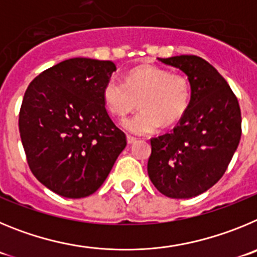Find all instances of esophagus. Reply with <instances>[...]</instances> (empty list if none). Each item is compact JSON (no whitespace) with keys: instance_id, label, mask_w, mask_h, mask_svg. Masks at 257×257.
Here are the masks:
<instances>
[{"instance_id":"esophagus-1","label":"esophagus","mask_w":257,"mask_h":257,"mask_svg":"<svg viewBox=\"0 0 257 257\" xmlns=\"http://www.w3.org/2000/svg\"><path fill=\"white\" fill-rule=\"evenodd\" d=\"M126 141H128V145H132L137 141V138L133 137V136H126Z\"/></svg>"}]
</instances>
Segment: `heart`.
I'll return each instance as SVG.
<instances>
[{"instance_id": "obj_1", "label": "heart", "mask_w": 257, "mask_h": 257, "mask_svg": "<svg viewBox=\"0 0 257 257\" xmlns=\"http://www.w3.org/2000/svg\"><path fill=\"white\" fill-rule=\"evenodd\" d=\"M103 102L114 116L124 117L141 100V110L123 121L131 133L145 136L177 123L191 102V87L183 75L155 66H142L128 73L125 80L111 75L102 89Z\"/></svg>"}]
</instances>
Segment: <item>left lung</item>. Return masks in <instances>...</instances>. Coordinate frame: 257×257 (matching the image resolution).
Segmentation results:
<instances>
[{
	"mask_svg": "<svg viewBox=\"0 0 257 257\" xmlns=\"http://www.w3.org/2000/svg\"><path fill=\"white\" fill-rule=\"evenodd\" d=\"M188 77L191 102L172 133L151 140L149 177L170 198H191L225 173L241 140V108L226 80L195 55L159 59Z\"/></svg>",
	"mask_w": 257,
	"mask_h": 257,
	"instance_id": "8db88e82",
	"label": "left lung"
}]
</instances>
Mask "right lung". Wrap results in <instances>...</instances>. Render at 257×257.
Masks as SVG:
<instances>
[{"instance_id":"add662e5","label":"right lung","mask_w":257,"mask_h":257,"mask_svg":"<svg viewBox=\"0 0 257 257\" xmlns=\"http://www.w3.org/2000/svg\"><path fill=\"white\" fill-rule=\"evenodd\" d=\"M115 70L112 61L75 57L42 71L25 91L19 132L28 165L62 197L94 193L125 149V133L103 102Z\"/></svg>"}]
</instances>
